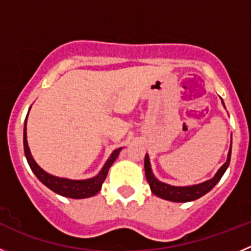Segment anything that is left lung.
<instances>
[{"label": "left lung", "instance_id": "1", "mask_svg": "<svg viewBox=\"0 0 251 251\" xmlns=\"http://www.w3.org/2000/svg\"><path fill=\"white\" fill-rule=\"evenodd\" d=\"M230 157H231V150L229 151L227 154V159L220 167V170L217 171V174L215 175L214 178L208 179L206 182L200 183V185L195 186H187V187H176V186H170L167 183L159 182L156 177L153 176L152 170H151V163L148 154L145 157V171H146V178H147L148 183H150L151 191L156 196L165 199L168 201H174V202H187V201H194L200 199L208 191H211L214 186L216 185L223 175L225 174L226 168L230 165Z\"/></svg>", "mask_w": 251, "mask_h": 251}]
</instances>
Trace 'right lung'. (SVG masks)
I'll use <instances>...</instances> for the list:
<instances>
[{
	"label": "right lung",
	"instance_id": "add662e5",
	"mask_svg": "<svg viewBox=\"0 0 251 251\" xmlns=\"http://www.w3.org/2000/svg\"><path fill=\"white\" fill-rule=\"evenodd\" d=\"M27 118V117H26ZM24 150H25V156L27 159L30 168L32 170L37 178L51 190V191L56 192V194L61 195V196L70 197V199H86V197H92L94 195L98 194L100 191L101 185H103L104 179H105L106 175H108V170L112 166L115 158L118 157L119 152L122 148L115 150L114 152L110 154L109 159L106 161L104 165L103 170L99 172L98 176L93 177L89 179H83V181H73V179L68 178H60V177H55L52 175H49L48 172L40 168L39 165L34 161L32 156H31L30 150H28L27 138H26V121H25V128H24Z\"/></svg>",
	"mask_w": 251,
	"mask_h": 251
}]
</instances>
